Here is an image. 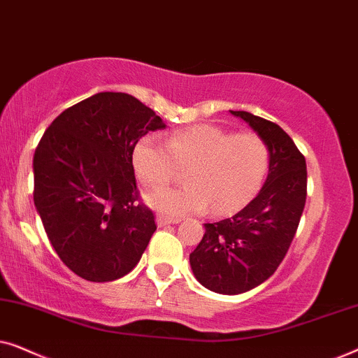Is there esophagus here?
I'll list each match as a JSON object with an SVG mask.
<instances>
[{"label": "esophagus", "mask_w": 358, "mask_h": 358, "mask_svg": "<svg viewBox=\"0 0 358 358\" xmlns=\"http://www.w3.org/2000/svg\"><path fill=\"white\" fill-rule=\"evenodd\" d=\"M174 223H179L178 218H169V217H164V215H158L156 217V224L158 227H168V224H174Z\"/></svg>", "instance_id": "1"}]
</instances>
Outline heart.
<instances>
[{
    "label": "heart",
    "mask_w": 358,
    "mask_h": 358,
    "mask_svg": "<svg viewBox=\"0 0 358 358\" xmlns=\"http://www.w3.org/2000/svg\"><path fill=\"white\" fill-rule=\"evenodd\" d=\"M136 178L146 187L168 184L184 169L179 187L146 194L151 208L182 217L208 208L213 215L236 212L261 189L268 169V148L254 134L233 135L215 125L178 130L166 143L145 135L131 151Z\"/></svg>",
    "instance_id": "heart-1"
}]
</instances>
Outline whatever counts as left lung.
Listing matches in <instances>:
<instances>
[{"instance_id":"1","label":"left lung","mask_w":358,"mask_h":358,"mask_svg":"<svg viewBox=\"0 0 358 358\" xmlns=\"http://www.w3.org/2000/svg\"><path fill=\"white\" fill-rule=\"evenodd\" d=\"M229 112L267 145L268 174L256 199L241 212L205 223L202 241L189 261L205 288L239 295L266 282L285 257L306 202V161L277 124L251 112Z\"/></svg>"}]
</instances>
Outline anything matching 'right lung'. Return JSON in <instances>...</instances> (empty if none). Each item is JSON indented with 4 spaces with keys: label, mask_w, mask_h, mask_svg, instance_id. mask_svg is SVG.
Segmentation results:
<instances>
[{
    "label": "right lung",
    "mask_w": 358,
    "mask_h": 358,
    "mask_svg": "<svg viewBox=\"0 0 358 358\" xmlns=\"http://www.w3.org/2000/svg\"><path fill=\"white\" fill-rule=\"evenodd\" d=\"M166 124L125 92H97L63 110L34 155V203L58 257L90 282L134 268L156 231L138 202L131 151Z\"/></svg>",
    "instance_id": "obj_1"
}]
</instances>
